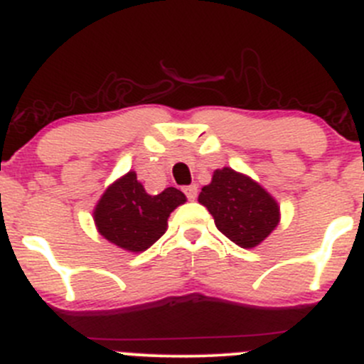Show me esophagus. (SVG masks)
Listing matches in <instances>:
<instances>
[{"mask_svg":"<svg viewBox=\"0 0 364 364\" xmlns=\"http://www.w3.org/2000/svg\"><path fill=\"white\" fill-rule=\"evenodd\" d=\"M183 192H185V196L188 197L190 200H193L197 197V186L196 185H190V186H185V190H183Z\"/></svg>","mask_w":364,"mask_h":364,"instance_id":"1","label":"esophagus"}]
</instances>
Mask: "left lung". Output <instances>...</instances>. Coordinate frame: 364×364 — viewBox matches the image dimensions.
Here are the masks:
<instances>
[{"label": "left lung", "mask_w": 364, "mask_h": 364, "mask_svg": "<svg viewBox=\"0 0 364 364\" xmlns=\"http://www.w3.org/2000/svg\"><path fill=\"white\" fill-rule=\"evenodd\" d=\"M199 203L208 208L222 235L243 249L259 245L279 224V206L261 185L224 167L203 186Z\"/></svg>", "instance_id": "8db88e82"}]
</instances>
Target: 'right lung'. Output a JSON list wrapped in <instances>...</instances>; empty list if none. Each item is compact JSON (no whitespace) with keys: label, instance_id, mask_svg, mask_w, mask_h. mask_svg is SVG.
<instances>
[{"label":"right lung","instance_id":"right-lung-1","mask_svg":"<svg viewBox=\"0 0 364 364\" xmlns=\"http://www.w3.org/2000/svg\"><path fill=\"white\" fill-rule=\"evenodd\" d=\"M185 200V193L174 186L149 196L135 172H128L103 193L94 210V222L108 242L129 252H142L167 231V218Z\"/></svg>","mask_w":364,"mask_h":364}]
</instances>
